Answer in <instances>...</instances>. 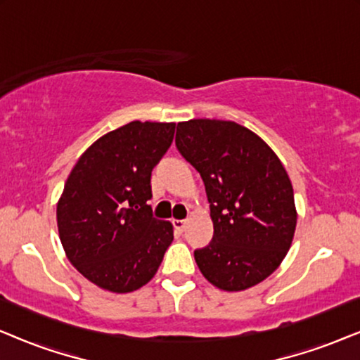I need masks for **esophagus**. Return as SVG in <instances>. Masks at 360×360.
I'll list each match as a JSON object with an SVG mask.
<instances>
[{"mask_svg":"<svg viewBox=\"0 0 360 360\" xmlns=\"http://www.w3.org/2000/svg\"><path fill=\"white\" fill-rule=\"evenodd\" d=\"M172 224H174L175 231H179V233H184L186 228V221H184V219H174L172 221Z\"/></svg>","mask_w":360,"mask_h":360,"instance_id":"1","label":"esophagus"}]
</instances>
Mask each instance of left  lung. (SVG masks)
<instances>
[{
	"mask_svg": "<svg viewBox=\"0 0 360 360\" xmlns=\"http://www.w3.org/2000/svg\"><path fill=\"white\" fill-rule=\"evenodd\" d=\"M176 149L203 179L213 239L195 250L203 277L240 292L274 274L297 228L293 186L267 142L234 121L179 122Z\"/></svg>",
	"mask_w": 360,
	"mask_h": 360,
	"instance_id": "obj_1",
	"label": "left lung"
}]
</instances>
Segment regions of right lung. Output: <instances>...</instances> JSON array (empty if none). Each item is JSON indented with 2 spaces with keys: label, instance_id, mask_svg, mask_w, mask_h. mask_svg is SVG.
I'll use <instances>...</instances> for the list:
<instances>
[{
  "label": "right lung",
  "instance_id": "1",
  "mask_svg": "<svg viewBox=\"0 0 360 360\" xmlns=\"http://www.w3.org/2000/svg\"><path fill=\"white\" fill-rule=\"evenodd\" d=\"M175 122L132 121L80 155L57 203L68 260L112 293L150 282L174 240V226L152 218L150 174L174 141Z\"/></svg>",
  "mask_w": 360,
  "mask_h": 360
}]
</instances>
